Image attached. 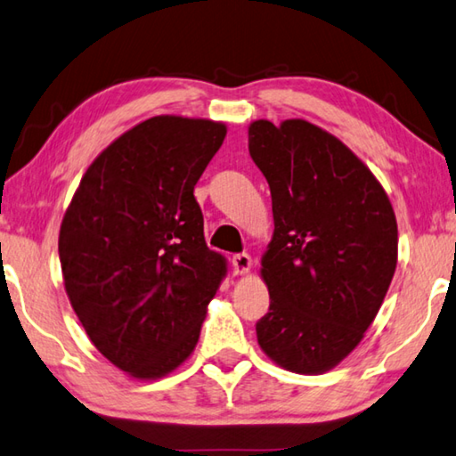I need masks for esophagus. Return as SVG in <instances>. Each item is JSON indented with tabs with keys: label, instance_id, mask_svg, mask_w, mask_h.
<instances>
[{
	"label": "esophagus",
	"instance_id": "1",
	"mask_svg": "<svg viewBox=\"0 0 456 456\" xmlns=\"http://www.w3.org/2000/svg\"><path fill=\"white\" fill-rule=\"evenodd\" d=\"M231 267H233L235 275H243V273H249V269H251V255L235 253L233 256H231Z\"/></svg>",
	"mask_w": 456,
	"mask_h": 456
}]
</instances>
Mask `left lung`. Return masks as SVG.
Listing matches in <instances>:
<instances>
[{
	"instance_id": "8db88e82",
	"label": "left lung",
	"mask_w": 456,
	"mask_h": 456,
	"mask_svg": "<svg viewBox=\"0 0 456 456\" xmlns=\"http://www.w3.org/2000/svg\"><path fill=\"white\" fill-rule=\"evenodd\" d=\"M249 153L275 221L256 341L287 370L319 375L361 343L383 305L396 267L395 211L367 165L309 121H253Z\"/></svg>"
}]
</instances>
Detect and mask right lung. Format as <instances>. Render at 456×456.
Returning <instances> with one entry per match:
<instances>
[{
	"mask_svg": "<svg viewBox=\"0 0 456 456\" xmlns=\"http://www.w3.org/2000/svg\"><path fill=\"white\" fill-rule=\"evenodd\" d=\"M227 127L157 115L89 165L65 211V291L91 343L135 379L177 369L200 341L225 259L203 235L193 189Z\"/></svg>",
	"mask_w": 456,
	"mask_h": 456,
	"instance_id": "add662e5",
	"label": "right lung"
}]
</instances>
